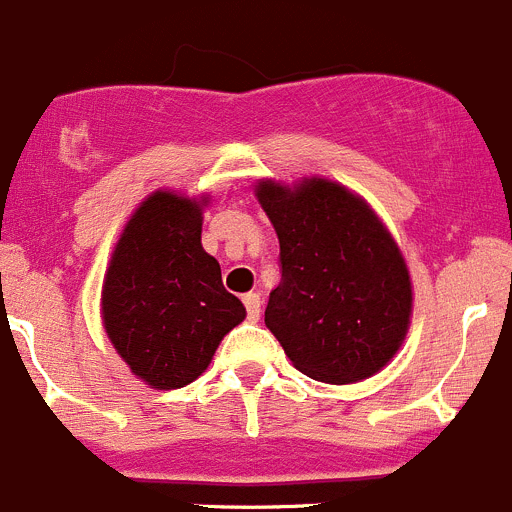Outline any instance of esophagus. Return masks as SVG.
<instances>
[{
    "label": "esophagus",
    "mask_w": 512,
    "mask_h": 512,
    "mask_svg": "<svg viewBox=\"0 0 512 512\" xmlns=\"http://www.w3.org/2000/svg\"><path fill=\"white\" fill-rule=\"evenodd\" d=\"M244 306L246 313H249V321H258V316H261V298H258V293H246Z\"/></svg>",
    "instance_id": "1"
}]
</instances>
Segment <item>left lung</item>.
Masks as SVG:
<instances>
[{
  "label": "left lung",
  "instance_id": "8db88e82",
  "mask_svg": "<svg viewBox=\"0 0 512 512\" xmlns=\"http://www.w3.org/2000/svg\"><path fill=\"white\" fill-rule=\"evenodd\" d=\"M281 244L266 328L293 366L331 386L376 376L406 341L413 283L403 251L363 196L323 176L258 179Z\"/></svg>",
  "mask_w": 512,
  "mask_h": 512
}]
</instances>
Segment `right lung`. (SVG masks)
<instances>
[{
    "mask_svg": "<svg viewBox=\"0 0 512 512\" xmlns=\"http://www.w3.org/2000/svg\"><path fill=\"white\" fill-rule=\"evenodd\" d=\"M209 194L156 189L121 229L101 283V323L121 361L156 391L189 386L246 318L201 246Z\"/></svg>",
    "mask_w": 512,
    "mask_h": 512,
    "instance_id": "1",
    "label": "right lung"
}]
</instances>
